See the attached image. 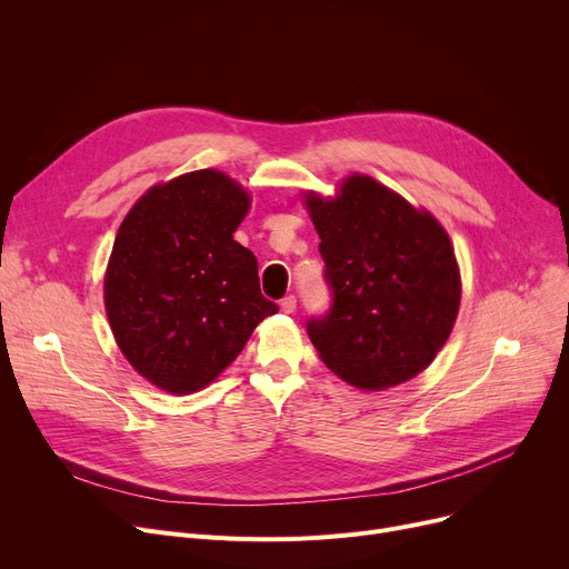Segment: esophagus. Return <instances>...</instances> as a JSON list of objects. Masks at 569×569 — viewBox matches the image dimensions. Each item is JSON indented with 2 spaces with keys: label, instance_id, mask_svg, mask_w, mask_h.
I'll return each instance as SVG.
<instances>
[{
  "label": "esophagus",
  "instance_id": "34e87169",
  "mask_svg": "<svg viewBox=\"0 0 569 569\" xmlns=\"http://www.w3.org/2000/svg\"><path fill=\"white\" fill-rule=\"evenodd\" d=\"M295 309H297V297L295 295H286L283 300H281V311L283 313H295Z\"/></svg>",
  "mask_w": 569,
  "mask_h": 569
}]
</instances>
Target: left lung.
Here are the masks:
<instances>
[{
  "mask_svg": "<svg viewBox=\"0 0 569 569\" xmlns=\"http://www.w3.org/2000/svg\"><path fill=\"white\" fill-rule=\"evenodd\" d=\"M332 305L307 320L320 360L362 390L425 371L452 332L461 300L450 237L427 212L367 174L341 198H307Z\"/></svg>",
  "mask_w": 569,
  "mask_h": 569,
  "instance_id": "obj_1",
  "label": "left lung"
}]
</instances>
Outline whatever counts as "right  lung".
I'll list each match as a JSON object with an SVG mask.
<instances>
[{
    "label": "right lung",
    "instance_id": "add662e5",
    "mask_svg": "<svg viewBox=\"0 0 569 569\" xmlns=\"http://www.w3.org/2000/svg\"><path fill=\"white\" fill-rule=\"evenodd\" d=\"M242 187L198 170L149 189L114 237L106 311L133 369L170 395L212 382L279 307L260 292L258 260L232 232Z\"/></svg>",
    "mask_w": 569,
    "mask_h": 569
}]
</instances>
